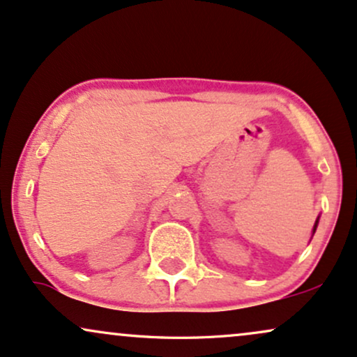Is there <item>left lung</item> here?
<instances>
[{
	"instance_id": "left-lung-1",
	"label": "left lung",
	"mask_w": 357,
	"mask_h": 357,
	"mask_svg": "<svg viewBox=\"0 0 357 357\" xmlns=\"http://www.w3.org/2000/svg\"><path fill=\"white\" fill-rule=\"evenodd\" d=\"M317 224H319V217H317L316 224H314V229H312V236H314V232H316V229H317Z\"/></svg>"
}]
</instances>
